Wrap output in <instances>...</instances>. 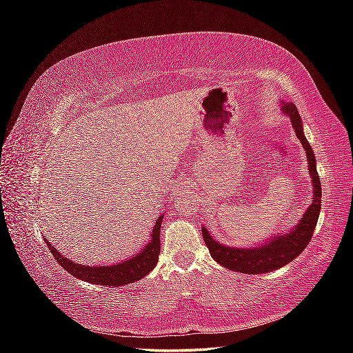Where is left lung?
<instances>
[{"label": "left lung", "mask_w": 353, "mask_h": 353, "mask_svg": "<svg viewBox=\"0 0 353 353\" xmlns=\"http://www.w3.org/2000/svg\"><path fill=\"white\" fill-rule=\"evenodd\" d=\"M283 112L290 116L292 125L294 128V132L299 140H301L309 165V174H311L312 183H314V201L312 205L307 208L303 218L299 222V225L293 228L285 236L275 237L266 244H262L261 248H252V249H236V248H227L210 237L208 230L203 227L201 234L203 240H205L210 254L213 256L218 263L225 266L227 270L239 271L243 274H263L281 268L296 259L305 249L307 243L311 241L314 236V230L316 227L319 210H321V181H319L316 172V162L315 156L311 148V144L306 141L302 130V119L299 116V112L293 103H283Z\"/></svg>", "instance_id": "left-lung-1"}]
</instances>
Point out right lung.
<instances>
[{
    "label": "right lung",
    "mask_w": 353,
    "mask_h": 353,
    "mask_svg": "<svg viewBox=\"0 0 353 353\" xmlns=\"http://www.w3.org/2000/svg\"><path fill=\"white\" fill-rule=\"evenodd\" d=\"M162 221L163 216H159L153 228L152 240L143 249L141 253H138L134 258L113 266H82L78 263H73L72 261L66 259L65 256H61L60 252L56 250L54 245H51L48 240L46 241L52 256H54L57 262L60 263V266H63V268L73 276H77V279L101 285H125L144 279V276L156 266L160 253V227H162L160 223H162Z\"/></svg>",
    "instance_id": "1"
}]
</instances>
